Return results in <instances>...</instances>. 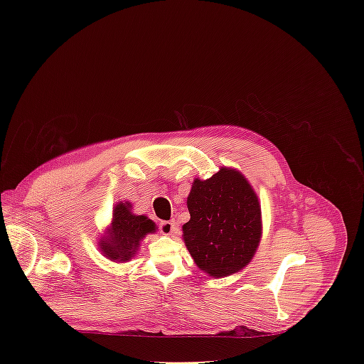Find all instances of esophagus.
Wrapping results in <instances>:
<instances>
[{
	"label": "esophagus",
	"instance_id": "esophagus-1",
	"mask_svg": "<svg viewBox=\"0 0 364 364\" xmlns=\"http://www.w3.org/2000/svg\"><path fill=\"white\" fill-rule=\"evenodd\" d=\"M159 229L164 235H174L176 230H178V226H176L174 220H168V222H161Z\"/></svg>",
	"mask_w": 364,
	"mask_h": 364
}]
</instances>
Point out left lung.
<instances>
[{
  "label": "left lung",
  "instance_id": "obj_1",
  "mask_svg": "<svg viewBox=\"0 0 364 364\" xmlns=\"http://www.w3.org/2000/svg\"><path fill=\"white\" fill-rule=\"evenodd\" d=\"M186 205L191 218L182 237L197 267L214 278L246 267L258 249L262 222L258 197L245 176L222 167L206 181L196 179Z\"/></svg>",
  "mask_w": 364,
  "mask_h": 364
}]
</instances>
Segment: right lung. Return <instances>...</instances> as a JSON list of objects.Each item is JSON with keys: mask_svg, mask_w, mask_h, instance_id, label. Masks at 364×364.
<instances>
[{"mask_svg": "<svg viewBox=\"0 0 364 364\" xmlns=\"http://www.w3.org/2000/svg\"><path fill=\"white\" fill-rule=\"evenodd\" d=\"M153 232H156V225L149 217L134 214L129 202H119L114 206L112 222L98 247L107 259L126 262L136 255L142 238Z\"/></svg>", "mask_w": 364, "mask_h": 364, "instance_id": "add662e5", "label": "right lung"}]
</instances>
